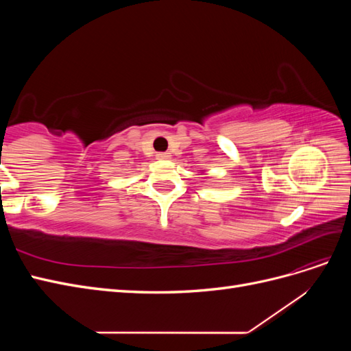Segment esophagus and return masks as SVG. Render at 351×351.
<instances>
[{"instance_id":"34e87169","label":"esophagus","mask_w":351,"mask_h":351,"mask_svg":"<svg viewBox=\"0 0 351 351\" xmlns=\"http://www.w3.org/2000/svg\"><path fill=\"white\" fill-rule=\"evenodd\" d=\"M169 154H167V152H159V154H156V159H162V161H165V159H169Z\"/></svg>"}]
</instances>
